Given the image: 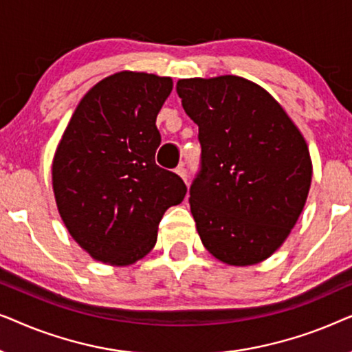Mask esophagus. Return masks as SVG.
I'll list each match as a JSON object with an SVG mask.
<instances>
[{
  "mask_svg": "<svg viewBox=\"0 0 352 352\" xmlns=\"http://www.w3.org/2000/svg\"><path fill=\"white\" fill-rule=\"evenodd\" d=\"M176 173L182 177V179H184V182L187 184V179H189V173H187V168H186L184 165L177 166V168H176Z\"/></svg>",
  "mask_w": 352,
  "mask_h": 352,
  "instance_id": "34e87169",
  "label": "esophagus"
}]
</instances>
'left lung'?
<instances>
[{
  "mask_svg": "<svg viewBox=\"0 0 352 352\" xmlns=\"http://www.w3.org/2000/svg\"><path fill=\"white\" fill-rule=\"evenodd\" d=\"M176 91L199 124L189 204L201 243L230 266L263 261L305 208L312 177L305 138L266 89L242 76L179 80Z\"/></svg>",
  "mask_w": 352,
  "mask_h": 352,
  "instance_id": "left-lung-1",
  "label": "left lung"
}]
</instances>
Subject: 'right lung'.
I'll list each match as a JSON object with an SVG mask.
<instances>
[{
    "label": "right lung",
    "mask_w": 352,
    "mask_h": 352,
    "mask_svg": "<svg viewBox=\"0 0 352 352\" xmlns=\"http://www.w3.org/2000/svg\"><path fill=\"white\" fill-rule=\"evenodd\" d=\"M173 81L120 72L80 100L52 162L57 208L75 242L98 261L128 266L151 252L163 213L187 187L155 163L157 115Z\"/></svg>",
    "instance_id": "1"
}]
</instances>
